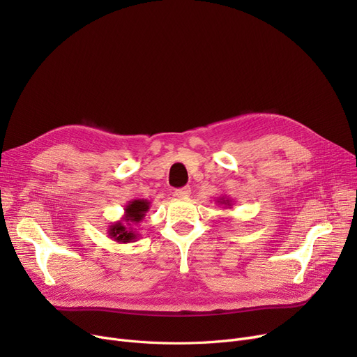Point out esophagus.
<instances>
[{
  "mask_svg": "<svg viewBox=\"0 0 357 357\" xmlns=\"http://www.w3.org/2000/svg\"><path fill=\"white\" fill-rule=\"evenodd\" d=\"M174 195L176 198H188L191 195V188L190 186H183V188H179L174 192Z\"/></svg>",
  "mask_w": 357,
  "mask_h": 357,
  "instance_id": "34e87169",
  "label": "esophagus"
}]
</instances>
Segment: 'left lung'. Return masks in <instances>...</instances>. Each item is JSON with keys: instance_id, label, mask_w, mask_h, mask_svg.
<instances>
[{"instance_id": "8db88e82", "label": "left lung", "mask_w": 357, "mask_h": 357, "mask_svg": "<svg viewBox=\"0 0 357 357\" xmlns=\"http://www.w3.org/2000/svg\"><path fill=\"white\" fill-rule=\"evenodd\" d=\"M217 204H218V205H221L222 208H229V210H231V207H233V199H231V198H229V197H226V195H222V197L217 198Z\"/></svg>"}]
</instances>
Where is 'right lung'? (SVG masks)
I'll list each match as a JSON object with an SVG mask.
<instances>
[{
	"mask_svg": "<svg viewBox=\"0 0 357 357\" xmlns=\"http://www.w3.org/2000/svg\"><path fill=\"white\" fill-rule=\"evenodd\" d=\"M150 208V201L147 199H131L124 207V215L121 220L114 221L108 226V236L117 243H131L139 237L137 224L144 218Z\"/></svg>",
	"mask_w": 357,
	"mask_h": 357,
	"instance_id": "obj_1",
	"label": "right lung"
}]
</instances>
